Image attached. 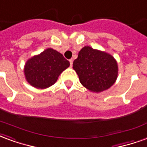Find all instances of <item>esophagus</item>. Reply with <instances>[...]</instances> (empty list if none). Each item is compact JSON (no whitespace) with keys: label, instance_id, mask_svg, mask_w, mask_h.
<instances>
[{"label":"esophagus","instance_id":"esophagus-1","mask_svg":"<svg viewBox=\"0 0 147 147\" xmlns=\"http://www.w3.org/2000/svg\"><path fill=\"white\" fill-rule=\"evenodd\" d=\"M69 62H70L71 66H72V64H73V60H72V59H70V60H69Z\"/></svg>","mask_w":147,"mask_h":147}]
</instances>
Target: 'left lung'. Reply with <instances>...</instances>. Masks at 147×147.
Here are the masks:
<instances>
[{
  "label": "left lung",
  "instance_id": "1",
  "mask_svg": "<svg viewBox=\"0 0 147 147\" xmlns=\"http://www.w3.org/2000/svg\"><path fill=\"white\" fill-rule=\"evenodd\" d=\"M73 68L82 85L94 92L109 89L115 83L118 74L117 63L113 57L90 46L80 50L73 62Z\"/></svg>",
  "mask_w": 147,
  "mask_h": 147
}]
</instances>
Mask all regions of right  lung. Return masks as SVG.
Returning <instances> with one entry per match:
<instances>
[{
    "label": "right lung",
    "instance_id": "add662e5",
    "mask_svg": "<svg viewBox=\"0 0 147 147\" xmlns=\"http://www.w3.org/2000/svg\"><path fill=\"white\" fill-rule=\"evenodd\" d=\"M69 65V61L61 53L47 49L27 61L24 73L31 86L44 89L54 84L60 74Z\"/></svg>",
    "mask_w": 147,
    "mask_h": 147
}]
</instances>
